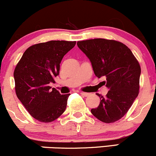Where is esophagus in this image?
<instances>
[{
    "instance_id": "esophagus-1",
    "label": "esophagus",
    "mask_w": 156,
    "mask_h": 156,
    "mask_svg": "<svg viewBox=\"0 0 156 156\" xmlns=\"http://www.w3.org/2000/svg\"><path fill=\"white\" fill-rule=\"evenodd\" d=\"M80 94H81V95L84 96V97H87V96L89 95V94H88V93H85V92H80Z\"/></svg>"
}]
</instances>
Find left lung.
<instances>
[{"label": "left lung", "mask_w": 156, "mask_h": 156, "mask_svg": "<svg viewBox=\"0 0 156 156\" xmlns=\"http://www.w3.org/2000/svg\"><path fill=\"white\" fill-rule=\"evenodd\" d=\"M80 49L91 62L98 78H106L109 89L91 113L101 122L113 123L122 118L138 97L141 67L130 48L113 40L97 38L78 41Z\"/></svg>", "instance_id": "1"}]
</instances>
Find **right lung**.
Masks as SVG:
<instances>
[{
	"instance_id": "obj_1",
	"label": "right lung",
	"mask_w": 156,
	"mask_h": 156,
	"mask_svg": "<svg viewBox=\"0 0 156 156\" xmlns=\"http://www.w3.org/2000/svg\"><path fill=\"white\" fill-rule=\"evenodd\" d=\"M76 41L51 40L33 45L23 55L14 71L19 100L35 119L51 122L63 113L70 94H60L49 86L55 83L62 58Z\"/></svg>"
}]
</instances>
